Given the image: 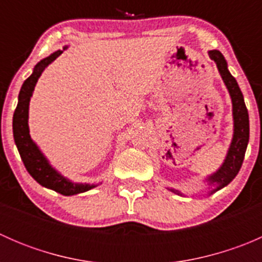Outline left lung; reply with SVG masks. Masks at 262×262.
Returning a JSON list of instances; mask_svg holds the SVG:
<instances>
[{
	"label": "left lung",
	"instance_id": "left-lung-1",
	"mask_svg": "<svg viewBox=\"0 0 262 262\" xmlns=\"http://www.w3.org/2000/svg\"><path fill=\"white\" fill-rule=\"evenodd\" d=\"M209 55L216 64L219 75L228 90L232 101V116H233V136H232L231 144L227 150L226 158L215 172L210 173L204 179V181L213 187L209 191V195H212L227 186L238 173L242 162H244L248 139H250V121H248V112L245 105L244 95L239 90L236 78L228 71L226 58L219 50L215 49L209 50ZM168 190L172 191L173 194L181 195L179 190L172 189V187Z\"/></svg>",
	"mask_w": 262,
	"mask_h": 262
}]
</instances>
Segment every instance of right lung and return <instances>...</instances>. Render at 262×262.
<instances>
[{
	"mask_svg": "<svg viewBox=\"0 0 262 262\" xmlns=\"http://www.w3.org/2000/svg\"><path fill=\"white\" fill-rule=\"evenodd\" d=\"M66 46L63 50L67 49ZM63 50H57L52 53L47 58L41 59L38 64L34 67L33 73L24 81L17 97V106L12 118V132H14L15 144H16L20 157L25 165L26 170L41 186L47 189L54 190L64 196H72V195L81 194V192L89 191V190L96 187V184H86V182H75L66 176H63L57 168L50 165L49 160L46 157L38 144L33 141L30 137V129H29V104L33 96L34 89L38 82L41 73L44 72L50 63L54 62L58 57L63 53Z\"/></svg>",
	"mask_w": 262,
	"mask_h": 262,
	"instance_id": "1",
	"label": "right lung"
}]
</instances>
